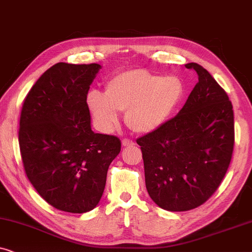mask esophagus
<instances>
[{
    "label": "esophagus",
    "mask_w": 252,
    "mask_h": 252,
    "mask_svg": "<svg viewBox=\"0 0 252 252\" xmlns=\"http://www.w3.org/2000/svg\"><path fill=\"white\" fill-rule=\"evenodd\" d=\"M123 146L124 147H133L135 146V142L132 140H128V139H124L123 140Z\"/></svg>",
    "instance_id": "34e87169"
}]
</instances>
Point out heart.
<instances>
[{
    "mask_svg": "<svg viewBox=\"0 0 252 252\" xmlns=\"http://www.w3.org/2000/svg\"><path fill=\"white\" fill-rule=\"evenodd\" d=\"M185 86L178 77H163L144 68L120 71L105 85V94L88 93L87 104L104 132L113 129L125 111V122L139 133H150L166 123L184 97Z\"/></svg>",
    "mask_w": 252,
    "mask_h": 252,
    "instance_id": "heart-1",
    "label": "heart"
}]
</instances>
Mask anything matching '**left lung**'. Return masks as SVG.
<instances>
[{"instance_id": "1", "label": "left lung", "mask_w": 252, "mask_h": 252, "mask_svg": "<svg viewBox=\"0 0 252 252\" xmlns=\"http://www.w3.org/2000/svg\"><path fill=\"white\" fill-rule=\"evenodd\" d=\"M195 85L184 108L159 128L136 140L146 187L167 211H188L205 203L221 184L233 156L234 112L228 95L197 63Z\"/></svg>"}]
</instances>
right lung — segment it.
<instances>
[{
    "instance_id": "obj_1",
    "label": "right lung",
    "mask_w": 252,
    "mask_h": 252,
    "mask_svg": "<svg viewBox=\"0 0 252 252\" xmlns=\"http://www.w3.org/2000/svg\"><path fill=\"white\" fill-rule=\"evenodd\" d=\"M99 64L57 63L24 99L19 147L25 173L55 209L85 213L98 204L122 142L94 133L87 94Z\"/></svg>"
}]
</instances>
